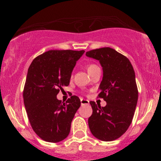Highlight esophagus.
<instances>
[{"mask_svg":"<svg viewBox=\"0 0 161 161\" xmlns=\"http://www.w3.org/2000/svg\"><path fill=\"white\" fill-rule=\"evenodd\" d=\"M81 104L85 105V104H89V101L88 100L86 99H81Z\"/></svg>","mask_w":161,"mask_h":161,"instance_id":"esophagus-1","label":"esophagus"}]
</instances>
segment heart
Returning a JSON list of instances; mask_svg holds the SVG:
<instances>
[{
	"mask_svg": "<svg viewBox=\"0 0 161 161\" xmlns=\"http://www.w3.org/2000/svg\"><path fill=\"white\" fill-rule=\"evenodd\" d=\"M96 67H97V66L95 65V64H88V65L87 66V70H88V73H89L91 71H92V70Z\"/></svg>",
	"mask_w": 161,
	"mask_h": 161,
	"instance_id": "b5f03b06",
	"label": "heart"
}]
</instances>
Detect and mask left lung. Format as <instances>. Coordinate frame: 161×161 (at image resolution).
Instances as JSON below:
<instances>
[{
  "label": "left lung",
  "instance_id": "left-lung-1",
  "mask_svg": "<svg viewBox=\"0 0 161 161\" xmlns=\"http://www.w3.org/2000/svg\"><path fill=\"white\" fill-rule=\"evenodd\" d=\"M86 55L99 60L102 66L98 97L107 102L101 107L90 101L93 112L88 126L97 139L114 141L126 132L132 121L138 97L135 71L126 57L110 47L92 50Z\"/></svg>",
  "mask_w": 161,
  "mask_h": 161
}]
</instances>
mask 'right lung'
Masks as SVG:
<instances>
[{
    "instance_id": "1",
    "label": "right lung",
    "mask_w": 161,
    "mask_h": 161,
    "mask_svg": "<svg viewBox=\"0 0 161 161\" xmlns=\"http://www.w3.org/2000/svg\"><path fill=\"white\" fill-rule=\"evenodd\" d=\"M84 52L51 50L36 57L29 66L24 104L31 126L44 141L59 142L69 133L80 99L73 95L64 103L57 95L63 86H69L73 68Z\"/></svg>"
}]
</instances>
